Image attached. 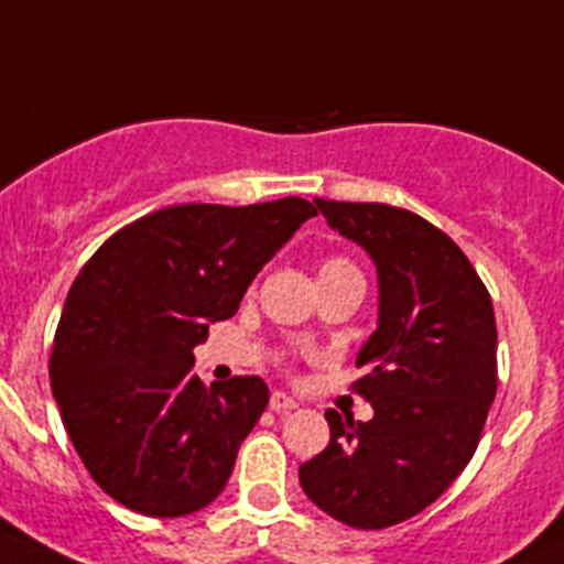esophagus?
<instances>
[{
	"label": "esophagus",
	"instance_id": "34e87169",
	"mask_svg": "<svg viewBox=\"0 0 564 564\" xmlns=\"http://www.w3.org/2000/svg\"><path fill=\"white\" fill-rule=\"evenodd\" d=\"M270 408L275 410V413H289V410L297 408V402H294V399L289 397V393L275 391V393H272V397H270Z\"/></svg>",
	"mask_w": 564,
	"mask_h": 564
}]
</instances>
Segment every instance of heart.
I'll use <instances>...</instances> for the list:
<instances>
[{
	"label": "heart",
	"instance_id": "obj_1",
	"mask_svg": "<svg viewBox=\"0 0 564 564\" xmlns=\"http://www.w3.org/2000/svg\"><path fill=\"white\" fill-rule=\"evenodd\" d=\"M322 267H352L347 259H327Z\"/></svg>",
	"mask_w": 564,
	"mask_h": 564
}]
</instances>
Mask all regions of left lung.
<instances>
[{
  "label": "left lung",
  "mask_w": 564,
  "mask_h": 564,
  "mask_svg": "<svg viewBox=\"0 0 564 564\" xmlns=\"http://www.w3.org/2000/svg\"><path fill=\"white\" fill-rule=\"evenodd\" d=\"M327 226L371 256L377 330L352 382L375 415L327 410L330 444L300 466L305 496L355 529H386L433 505L477 452L496 397V316L460 248L408 209L314 198Z\"/></svg>",
  "instance_id": "8db88e82"
}]
</instances>
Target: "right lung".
Wrapping results in <instances>:
<instances>
[{"mask_svg":"<svg viewBox=\"0 0 564 564\" xmlns=\"http://www.w3.org/2000/svg\"><path fill=\"white\" fill-rule=\"evenodd\" d=\"M314 204H184L120 228L76 275L48 377L65 433L98 488L149 518L212 505L270 402L261 377L209 388L193 347L237 314L261 267Z\"/></svg>","mask_w":564,"mask_h":564,"instance_id":"right-lung-1","label":"right lung"}]
</instances>
